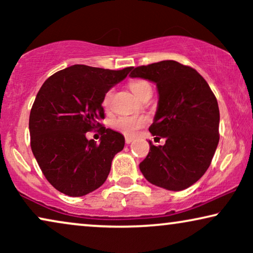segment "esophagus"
<instances>
[{
    "label": "esophagus",
    "instance_id": "esophagus-1",
    "mask_svg": "<svg viewBox=\"0 0 253 253\" xmlns=\"http://www.w3.org/2000/svg\"><path fill=\"white\" fill-rule=\"evenodd\" d=\"M133 141V138H131V137H126V144H131Z\"/></svg>",
    "mask_w": 253,
    "mask_h": 253
}]
</instances>
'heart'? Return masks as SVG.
<instances>
[{
    "instance_id": "1",
    "label": "heart",
    "mask_w": 253,
    "mask_h": 253,
    "mask_svg": "<svg viewBox=\"0 0 253 253\" xmlns=\"http://www.w3.org/2000/svg\"><path fill=\"white\" fill-rule=\"evenodd\" d=\"M129 87L138 99H141L147 93H152V87L150 83L144 81V79H134L129 83ZM113 89H109L103 96L102 105L105 108H108L112 100ZM147 123V119L143 115L139 116H119L112 121L113 129L119 132L126 134V136H134L140 127H143Z\"/></svg>"
}]
</instances>
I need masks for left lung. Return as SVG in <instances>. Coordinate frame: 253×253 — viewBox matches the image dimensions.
<instances>
[{"instance_id": "8db88e82", "label": "left lung", "mask_w": 253, "mask_h": 253, "mask_svg": "<svg viewBox=\"0 0 253 253\" xmlns=\"http://www.w3.org/2000/svg\"><path fill=\"white\" fill-rule=\"evenodd\" d=\"M130 77L154 82L158 110L150 132L165 138L154 146L139 168L144 177L160 188L181 191L198 181L209 169L219 144L220 113L207 82L188 65L176 61L134 68Z\"/></svg>"}]
</instances>
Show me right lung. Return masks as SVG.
<instances>
[{"mask_svg": "<svg viewBox=\"0 0 253 253\" xmlns=\"http://www.w3.org/2000/svg\"><path fill=\"white\" fill-rule=\"evenodd\" d=\"M132 67L122 70L75 64L51 75L38 92L30 114L31 148L47 181L70 197L100 188L124 137L100 123L102 100ZM100 127V143L85 132Z\"/></svg>", "mask_w": 253, "mask_h": 253, "instance_id": "add662e5", "label": "right lung"}]
</instances>
